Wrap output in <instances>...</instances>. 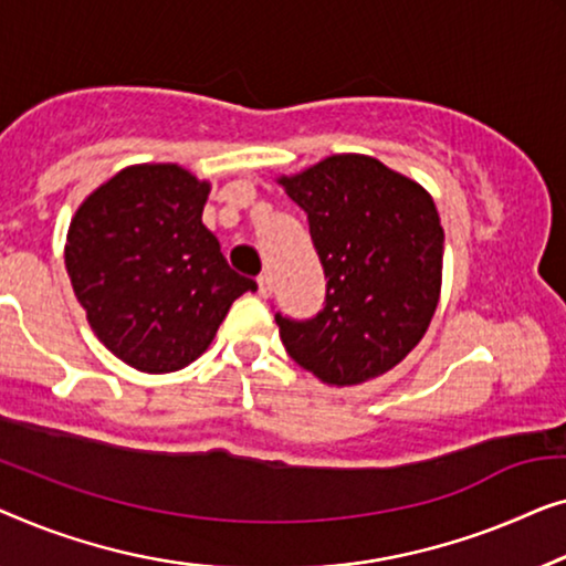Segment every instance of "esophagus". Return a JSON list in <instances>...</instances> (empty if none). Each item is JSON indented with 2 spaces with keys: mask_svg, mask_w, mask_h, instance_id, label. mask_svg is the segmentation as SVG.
I'll use <instances>...</instances> for the list:
<instances>
[{
  "mask_svg": "<svg viewBox=\"0 0 566 566\" xmlns=\"http://www.w3.org/2000/svg\"><path fill=\"white\" fill-rule=\"evenodd\" d=\"M272 292H274L272 276L261 274V276H259V294H261V297H272Z\"/></svg>",
  "mask_w": 566,
  "mask_h": 566,
  "instance_id": "34e87169",
  "label": "esophagus"
}]
</instances>
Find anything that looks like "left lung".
I'll list each match as a JSON object with an SVG mask.
<instances>
[{
	"instance_id": "left-lung-1",
	"label": "left lung",
	"mask_w": 566,
	"mask_h": 566,
	"mask_svg": "<svg viewBox=\"0 0 566 566\" xmlns=\"http://www.w3.org/2000/svg\"><path fill=\"white\" fill-rule=\"evenodd\" d=\"M307 214L325 274L321 313H276L286 354L336 387L379 377L408 356L441 292L443 228L423 187L377 158L331 156L282 179Z\"/></svg>"
}]
</instances>
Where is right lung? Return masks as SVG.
<instances>
[{"label": "right lung", "mask_w": 566, "mask_h": 566, "mask_svg": "<svg viewBox=\"0 0 566 566\" xmlns=\"http://www.w3.org/2000/svg\"><path fill=\"white\" fill-rule=\"evenodd\" d=\"M207 181L174 164L130 166L86 197L71 220L66 269L92 331L140 371L195 361L243 292L202 226Z\"/></svg>", "instance_id": "1"}]
</instances>
